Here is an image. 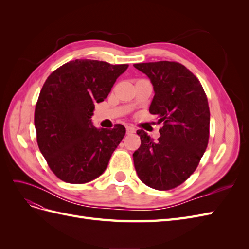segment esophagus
Here are the masks:
<instances>
[{
	"label": "esophagus",
	"instance_id": "obj_1",
	"mask_svg": "<svg viewBox=\"0 0 249 249\" xmlns=\"http://www.w3.org/2000/svg\"><path fill=\"white\" fill-rule=\"evenodd\" d=\"M136 132V130H135V127L133 126H126V134H133Z\"/></svg>",
	"mask_w": 249,
	"mask_h": 249
}]
</instances>
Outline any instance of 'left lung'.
Segmentation results:
<instances>
[{"instance_id":"8db88e82","label":"left lung","mask_w":249,"mask_h":249,"mask_svg":"<svg viewBox=\"0 0 249 249\" xmlns=\"http://www.w3.org/2000/svg\"><path fill=\"white\" fill-rule=\"evenodd\" d=\"M154 86L149 113L163 124L155 142L138 130L140 147L133 154L135 169L146 186L170 190L197 168L210 136V109L199 80L175 61L134 64Z\"/></svg>"}]
</instances>
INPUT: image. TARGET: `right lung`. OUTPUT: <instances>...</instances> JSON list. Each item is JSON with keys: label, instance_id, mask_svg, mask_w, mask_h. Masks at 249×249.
Instances as JSON below:
<instances>
[{"label": "right lung", "instance_id": "add662e5", "mask_svg": "<svg viewBox=\"0 0 249 249\" xmlns=\"http://www.w3.org/2000/svg\"><path fill=\"white\" fill-rule=\"evenodd\" d=\"M127 64L77 59L53 71L44 82L34 113L37 144L54 175L84 184L106 170L125 127L92 124L94 104L103 102Z\"/></svg>", "mask_w": 249, "mask_h": 249}]
</instances>
